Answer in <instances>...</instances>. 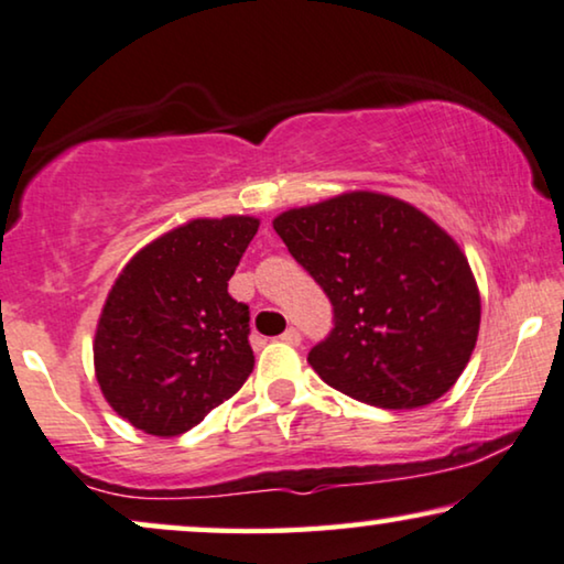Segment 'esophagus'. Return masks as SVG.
Instances as JSON below:
<instances>
[{"label":"esophagus","mask_w":564,"mask_h":564,"mask_svg":"<svg viewBox=\"0 0 564 564\" xmlns=\"http://www.w3.org/2000/svg\"><path fill=\"white\" fill-rule=\"evenodd\" d=\"M281 340L286 343V345H294V348H296V345H302V335H299L296 327H289L286 333L281 335Z\"/></svg>","instance_id":"obj_1"}]
</instances>
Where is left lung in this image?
Wrapping results in <instances>:
<instances>
[{
    "label": "left lung",
    "instance_id": "obj_1",
    "mask_svg": "<svg viewBox=\"0 0 564 564\" xmlns=\"http://www.w3.org/2000/svg\"><path fill=\"white\" fill-rule=\"evenodd\" d=\"M291 258L333 304L310 350L319 379L384 410L423 408L469 364L479 291L459 245L415 206L345 193L273 221Z\"/></svg>",
    "mask_w": 564,
    "mask_h": 564
}]
</instances>
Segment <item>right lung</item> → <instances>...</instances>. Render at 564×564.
Returning a JSON list of instances; mask_svg holds the SVG:
<instances>
[{"label":"right lung","mask_w":564,"mask_h":564,"mask_svg":"<svg viewBox=\"0 0 564 564\" xmlns=\"http://www.w3.org/2000/svg\"><path fill=\"white\" fill-rule=\"evenodd\" d=\"M258 227L250 216L195 219L118 275L97 325L95 373L133 427L191 431L252 373L250 306L227 289Z\"/></svg>","instance_id":"add662e5"}]
</instances>
